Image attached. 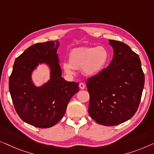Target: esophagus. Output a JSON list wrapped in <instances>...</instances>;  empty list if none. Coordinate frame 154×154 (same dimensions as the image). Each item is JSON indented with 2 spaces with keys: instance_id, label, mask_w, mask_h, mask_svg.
I'll return each instance as SVG.
<instances>
[{
  "instance_id": "34e87169",
  "label": "esophagus",
  "mask_w": 154,
  "mask_h": 154,
  "mask_svg": "<svg viewBox=\"0 0 154 154\" xmlns=\"http://www.w3.org/2000/svg\"><path fill=\"white\" fill-rule=\"evenodd\" d=\"M79 88H81V89H84V88H85V85H84V84L82 83V82H80L79 84Z\"/></svg>"
}]
</instances>
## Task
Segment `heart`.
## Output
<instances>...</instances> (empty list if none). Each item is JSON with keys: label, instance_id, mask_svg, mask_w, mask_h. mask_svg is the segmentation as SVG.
<instances>
[{"label": "heart", "instance_id": "heart-1", "mask_svg": "<svg viewBox=\"0 0 154 154\" xmlns=\"http://www.w3.org/2000/svg\"><path fill=\"white\" fill-rule=\"evenodd\" d=\"M110 60V53L107 47H80L72 49L69 54V62L63 68L68 74H72L74 69H82L84 74L92 76L105 70Z\"/></svg>", "mask_w": 154, "mask_h": 154}]
</instances>
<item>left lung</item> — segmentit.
I'll list each match as a JSON object with an SVG mask.
<instances>
[{
	"mask_svg": "<svg viewBox=\"0 0 154 154\" xmlns=\"http://www.w3.org/2000/svg\"><path fill=\"white\" fill-rule=\"evenodd\" d=\"M114 56L109 66L88 78V114L100 125L112 126L133 117L141 100L144 74L137 54L120 41L109 40Z\"/></svg>",
	"mask_w": 154,
	"mask_h": 154,
	"instance_id": "obj_1",
	"label": "left lung"
}]
</instances>
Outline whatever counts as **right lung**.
Here are the masks:
<instances>
[{"label":"right lung","instance_id":"right-lung-1","mask_svg":"<svg viewBox=\"0 0 154 154\" xmlns=\"http://www.w3.org/2000/svg\"><path fill=\"white\" fill-rule=\"evenodd\" d=\"M58 41L37 43L18 56L9 79L13 105L21 119L40 128L52 127L65 114L71 98L79 91V83L67 82L61 77L56 51ZM45 62L51 70L50 81L37 88L31 73L39 63Z\"/></svg>","mask_w":154,"mask_h":154}]
</instances>
